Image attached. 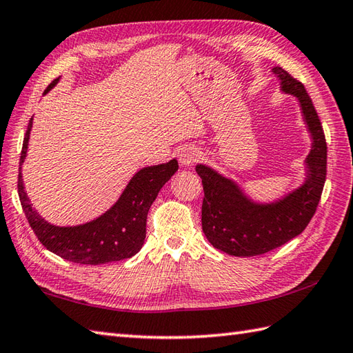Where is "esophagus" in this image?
<instances>
[{
    "label": "esophagus",
    "mask_w": 353,
    "mask_h": 353,
    "mask_svg": "<svg viewBox=\"0 0 353 353\" xmlns=\"http://www.w3.org/2000/svg\"><path fill=\"white\" fill-rule=\"evenodd\" d=\"M177 156H179V162L185 165V167H191V165H194L200 159L199 150L194 147H182L177 152Z\"/></svg>",
    "instance_id": "esophagus-1"
}]
</instances>
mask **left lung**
Segmentation results:
<instances>
[{"instance_id":"obj_1","label":"left lung","mask_w":353,"mask_h":353,"mask_svg":"<svg viewBox=\"0 0 353 353\" xmlns=\"http://www.w3.org/2000/svg\"><path fill=\"white\" fill-rule=\"evenodd\" d=\"M282 91L297 97L305 123L312 134V150L306 157L308 179L301 188L272 205H258L247 199L238 186L219 172L197 165L205 197L201 228L215 249L232 256H256L301 235L317 211L326 181L327 145L323 127L311 97L299 81L281 66L273 68Z\"/></svg>"}]
</instances>
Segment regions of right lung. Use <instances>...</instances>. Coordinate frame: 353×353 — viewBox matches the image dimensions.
Instances as JSON below:
<instances>
[{
	"instance_id": "right-lung-1",
	"label": "right lung",
	"mask_w": 353,
	"mask_h": 353,
	"mask_svg": "<svg viewBox=\"0 0 353 353\" xmlns=\"http://www.w3.org/2000/svg\"><path fill=\"white\" fill-rule=\"evenodd\" d=\"M57 81L59 79L52 80L43 94H47ZM32 125L33 118H30L19 159L18 194L30 228L42 245L66 261L88 265L108 264L137 254L145 239L148 209L156 200L157 192L179 170L177 161L172 159L167 163L139 170L117 203L97 220L74 228L52 226L32 208L22 183L21 165L27 154Z\"/></svg>"
}]
</instances>
